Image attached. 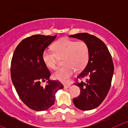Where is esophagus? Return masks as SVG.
I'll list each match as a JSON object with an SVG mask.
<instances>
[{
  "label": "esophagus",
  "mask_w": 128,
  "mask_h": 128,
  "mask_svg": "<svg viewBox=\"0 0 128 128\" xmlns=\"http://www.w3.org/2000/svg\"><path fill=\"white\" fill-rule=\"evenodd\" d=\"M63 86H64V88H68L70 86V84H63Z\"/></svg>",
  "instance_id": "1"
}]
</instances>
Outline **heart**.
Here are the masks:
<instances>
[{
  "instance_id": "1",
  "label": "heart",
  "mask_w": 128,
  "mask_h": 128,
  "mask_svg": "<svg viewBox=\"0 0 128 128\" xmlns=\"http://www.w3.org/2000/svg\"><path fill=\"white\" fill-rule=\"evenodd\" d=\"M53 52L44 50L42 60L45 65L50 69H56L58 59H63L64 66L53 74L54 79L66 82L75 70L81 72L88 64L90 57L88 45L83 41L77 42L68 38L61 39L52 46Z\"/></svg>"
}]
</instances>
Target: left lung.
<instances>
[{
    "mask_svg": "<svg viewBox=\"0 0 128 128\" xmlns=\"http://www.w3.org/2000/svg\"><path fill=\"white\" fill-rule=\"evenodd\" d=\"M69 37L81 40L90 48L88 64L78 76V79H85V81L75 83L81 92L73 102L81 110L94 109L102 103L110 88L114 71L112 58L104 43L94 35L83 32Z\"/></svg>",
    "mask_w": 128,
    "mask_h": 128,
    "instance_id": "8db88e82",
    "label": "left lung"
}]
</instances>
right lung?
Segmentation results:
<instances>
[{"instance_id":"1","label":"right lung","mask_w":128,"mask_h":128,"mask_svg":"<svg viewBox=\"0 0 128 128\" xmlns=\"http://www.w3.org/2000/svg\"><path fill=\"white\" fill-rule=\"evenodd\" d=\"M56 35L35 34L18 44L11 63V77L16 91L22 102L35 111H44L55 101V93L63 88L59 81L49 80L50 73L42 60V54ZM47 80L43 87L41 81Z\"/></svg>"}]
</instances>
